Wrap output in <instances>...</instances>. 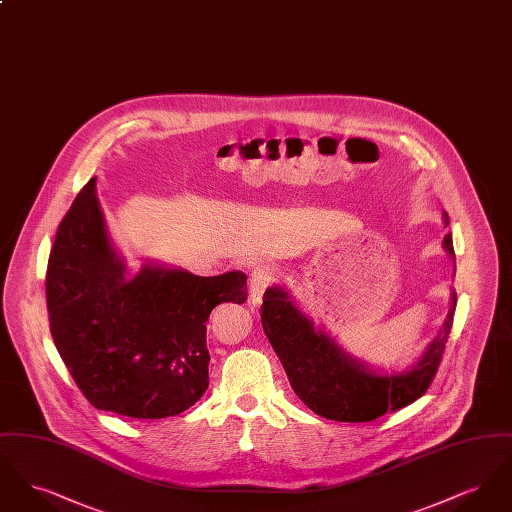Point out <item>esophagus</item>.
Masks as SVG:
<instances>
[{"instance_id":"obj_1","label":"esophagus","mask_w":512,"mask_h":512,"mask_svg":"<svg viewBox=\"0 0 512 512\" xmlns=\"http://www.w3.org/2000/svg\"><path fill=\"white\" fill-rule=\"evenodd\" d=\"M274 278H276V268L270 265H259L253 268L249 278V303L253 307L261 305L263 293L270 286V282H274Z\"/></svg>"}]
</instances>
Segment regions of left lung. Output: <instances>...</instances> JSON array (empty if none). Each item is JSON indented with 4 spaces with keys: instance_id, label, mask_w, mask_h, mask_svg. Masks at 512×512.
Returning <instances> with one entry per match:
<instances>
[{
    "instance_id": "obj_1",
    "label": "left lung",
    "mask_w": 512,
    "mask_h": 512,
    "mask_svg": "<svg viewBox=\"0 0 512 512\" xmlns=\"http://www.w3.org/2000/svg\"><path fill=\"white\" fill-rule=\"evenodd\" d=\"M443 224L449 217L443 211ZM443 249L455 263L451 232ZM449 313L436 338L411 368L386 372L372 368L343 349L322 326L301 311L292 293L270 286L263 295L261 322L268 341L284 366L295 395L315 413L338 422H370L388 411L411 405L432 384L449 338L457 293L451 290Z\"/></svg>"
}]
</instances>
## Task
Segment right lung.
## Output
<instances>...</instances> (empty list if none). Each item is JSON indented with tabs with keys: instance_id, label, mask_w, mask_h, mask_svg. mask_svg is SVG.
Masks as SVG:
<instances>
[{
	"instance_id": "right-lung-1",
	"label": "right lung",
	"mask_w": 512,
	"mask_h": 512,
	"mask_svg": "<svg viewBox=\"0 0 512 512\" xmlns=\"http://www.w3.org/2000/svg\"><path fill=\"white\" fill-rule=\"evenodd\" d=\"M96 182L76 195L49 253L51 336L99 411L176 416L209 386L207 318L220 303H244L247 276H195L157 261L130 274L109 238Z\"/></svg>"
}]
</instances>
